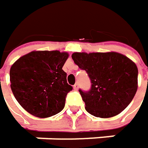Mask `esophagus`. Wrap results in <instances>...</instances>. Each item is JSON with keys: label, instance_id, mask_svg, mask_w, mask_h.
Segmentation results:
<instances>
[{"label": "esophagus", "instance_id": "esophagus-1", "mask_svg": "<svg viewBox=\"0 0 148 148\" xmlns=\"http://www.w3.org/2000/svg\"><path fill=\"white\" fill-rule=\"evenodd\" d=\"M78 89H79V84H78V83H76V84L74 86V90H77Z\"/></svg>", "mask_w": 148, "mask_h": 148}]
</instances>
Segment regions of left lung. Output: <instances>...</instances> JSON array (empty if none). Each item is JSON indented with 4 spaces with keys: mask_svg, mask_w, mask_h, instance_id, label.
I'll return each mask as SVG.
<instances>
[{
    "mask_svg": "<svg viewBox=\"0 0 148 148\" xmlns=\"http://www.w3.org/2000/svg\"><path fill=\"white\" fill-rule=\"evenodd\" d=\"M72 58L91 80L89 92L79 90L89 114L111 118L127 108L138 87V69L133 61L116 51L74 52Z\"/></svg>",
    "mask_w": 148,
    "mask_h": 148,
    "instance_id": "8db88e82",
    "label": "left lung"
}]
</instances>
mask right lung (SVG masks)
<instances>
[{
    "label": "right lung",
    "mask_w": 148,
    "mask_h": 148,
    "mask_svg": "<svg viewBox=\"0 0 148 148\" xmlns=\"http://www.w3.org/2000/svg\"><path fill=\"white\" fill-rule=\"evenodd\" d=\"M69 56L66 51H33L12 65V91L28 113L48 118L63 109L65 97L72 90L62 70Z\"/></svg>",
    "instance_id": "add662e5"
}]
</instances>
